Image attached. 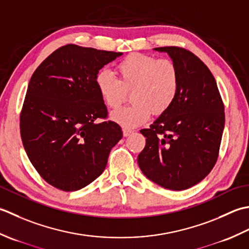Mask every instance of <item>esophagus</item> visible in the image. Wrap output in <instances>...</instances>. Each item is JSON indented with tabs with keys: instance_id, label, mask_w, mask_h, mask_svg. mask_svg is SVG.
I'll return each mask as SVG.
<instances>
[{
	"instance_id": "obj_1",
	"label": "esophagus",
	"mask_w": 249,
	"mask_h": 249,
	"mask_svg": "<svg viewBox=\"0 0 249 249\" xmlns=\"http://www.w3.org/2000/svg\"><path fill=\"white\" fill-rule=\"evenodd\" d=\"M132 130H130V129H123V133H124V136H129L131 133H132Z\"/></svg>"
}]
</instances>
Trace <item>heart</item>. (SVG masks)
<instances>
[{
	"mask_svg": "<svg viewBox=\"0 0 249 249\" xmlns=\"http://www.w3.org/2000/svg\"><path fill=\"white\" fill-rule=\"evenodd\" d=\"M115 79L101 72L95 86L103 103L110 109L119 108L130 92L132 104L110 114V119L125 128H134L154 115L163 114L171 107L178 93L179 73L169 59L131 53L116 65Z\"/></svg>",
	"mask_w": 249,
	"mask_h": 249,
	"instance_id": "heart-1",
	"label": "heart"
}]
</instances>
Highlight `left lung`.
<instances>
[{"mask_svg": "<svg viewBox=\"0 0 249 249\" xmlns=\"http://www.w3.org/2000/svg\"><path fill=\"white\" fill-rule=\"evenodd\" d=\"M166 53L179 73V89L171 107L150 128L141 130L146 145L138 157L147 178L165 189L181 191L199 184L214 167L225 128V107L209 68L188 50Z\"/></svg>", "mask_w": 249, "mask_h": 249, "instance_id": "1", "label": "left lung"}]
</instances>
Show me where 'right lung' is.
Segmentation results:
<instances>
[{
  "mask_svg": "<svg viewBox=\"0 0 249 249\" xmlns=\"http://www.w3.org/2000/svg\"><path fill=\"white\" fill-rule=\"evenodd\" d=\"M120 55L67 45L45 59L30 79L20 115L22 144L35 170L55 188L76 191L98 178L123 138L116 123H96L107 109L95 78Z\"/></svg>",
  "mask_w": 249,
  "mask_h": 249,
  "instance_id": "right-lung-1",
  "label": "right lung"
}]
</instances>
